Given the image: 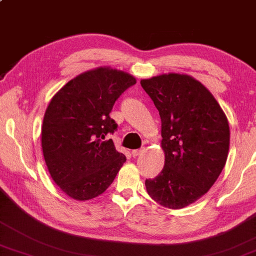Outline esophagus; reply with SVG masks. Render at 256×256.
Listing matches in <instances>:
<instances>
[{
    "label": "esophagus",
    "instance_id": "esophagus-1",
    "mask_svg": "<svg viewBox=\"0 0 256 256\" xmlns=\"http://www.w3.org/2000/svg\"><path fill=\"white\" fill-rule=\"evenodd\" d=\"M143 148H138V150H132V156H138L140 153H142Z\"/></svg>",
    "mask_w": 256,
    "mask_h": 256
}]
</instances>
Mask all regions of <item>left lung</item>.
<instances>
[{
	"instance_id": "left-lung-1",
	"label": "left lung",
	"mask_w": 256,
	"mask_h": 256,
	"mask_svg": "<svg viewBox=\"0 0 256 256\" xmlns=\"http://www.w3.org/2000/svg\"><path fill=\"white\" fill-rule=\"evenodd\" d=\"M159 110L164 166L146 179V192L161 206L180 209L204 196L224 169L230 148L227 118L210 92L187 75L141 80Z\"/></svg>"
}]
</instances>
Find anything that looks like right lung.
Listing matches in <instances>:
<instances>
[{"label": "right lung", "instance_id": "right-lung-1", "mask_svg": "<svg viewBox=\"0 0 256 256\" xmlns=\"http://www.w3.org/2000/svg\"><path fill=\"white\" fill-rule=\"evenodd\" d=\"M136 82L126 72L100 67L68 82L51 100L41 130L44 156L51 178L69 197L100 196L126 161L108 138L118 130L110 113Z\"/></svg>", "mask_w": 256, "mask_h": 256}]
</instances>
